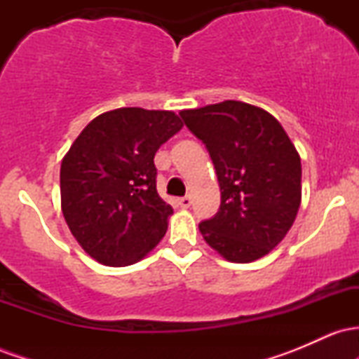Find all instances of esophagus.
I'll list each match as a JSON object with an SVG mask.
<instances>
[{"mask_svg":"<svg viewBox=\"0 0 359 359\" xmlns=\"http://www.w3.org/2000/svg\"><path fill=\"white\" fill-rule=\"evenodd\" d=\"M177 204L180 205V208H184V209H187V208H191V204H192V199L189 196H185V197H180L179 201H177Z\"/></svg>","mask_w":359,"mask_h":359,"instance_id":"obj_1","label":"esophagus"}]
</instances>
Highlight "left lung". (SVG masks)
<instances>
[{
	"mask_svg": "<svg viewBox=\"0 0 359 359\" xmlns=\"http://www.w3.org/2000/svg\"><path fill=\"white\" fill-rule=\"evenodd\" d=\"M208 148L221 189L219 211L199 224L229 262L250 263L285 238L302 196L300 156L282 125L257 106L224 101L180 111Z\"/></svg>",
	"mask_w": 359,
	"mask_h": 359,
	"instance_id": "left-lung-1",
	"label": "left lung"
}]
</instances>
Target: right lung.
Instances as JSON below:
<instances>
[{
    "instance_id": "right-lung-1",
    "label": "right lung",
    "mask_w": 359,
    "mask_h": 359,
    "mask_svg": "<svg viewBox=\"0 0 359 359\" xmlns=\"http://www.w3.org/2000/svg\"><path fill=\"white\" fill-rule=\"evenodd\" d=\"M180 128L172 111H108L82 130L62 160L65 222L102 265H133L165 234L174 211L156 192L154 158Z\"/></svg>"
}]
</instances>
